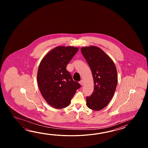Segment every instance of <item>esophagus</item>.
<instances>
[{"instance_id":"esophagus-1","label":"esophagus","mask_w":148,"mask_h":148,"mask_svg":"<svg viewBox=\"0 0 148 148\" xmlns=\"http://www.w3.org/2000/svg\"><path fill=\"white\" fill-rule=\"evenodd\" d=\"M79 84H80L81 86H82V85H84V82H83V80H80V82H79Z\"/></svg>"}]
</instances>
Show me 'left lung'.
<instances>
[{"mask_svg": "<svg viewBox=\"0 0 148 148\" xmlns=\"http://www.w3.org/2000/svg\"><path fill=\"white\" fill-rule=\"evenodd\" d=\"M81 52L91 69L94 84V90L86 98V104L91 110H100L107 106L113 97L117 84L116 68L99 47H84Z\"/></svg>", "mask_w": 148, "mask_h": 148, "instance_id": "left-lung-1", "label": "left lung"}]
</instances>
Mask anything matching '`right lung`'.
Wrapping results in <instances>:
<instances>
[{"label":"right lung","mask_w":148,"mask_h":148,"mask_svg":"<svg viewBox=\"0 0 148 148\" xmlns=\"http://www.w3.org/2000/svg\"><path fill=\"white\" fill-rule=\"evenodd\" d=\"M78 50L75 47L58 46L50 51L40 63L37 73L38 88L48 104L56 109L68 106L81 87L66 70Z\"/></svg>","instance_id":"1"}]
</instances>
